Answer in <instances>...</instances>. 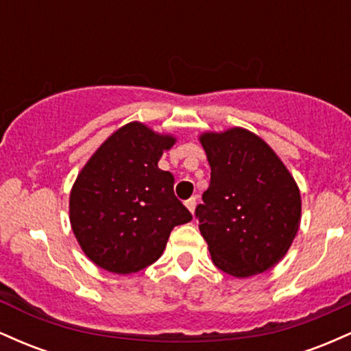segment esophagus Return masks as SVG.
<instances>
[{
	"label": "esophagus",
	"instance_id": "esophagus-1",
	"mask_svg": "<svg viewBox=\"0 0 351 351\" xmlns=\"http://www.w3.org/2000/svg\"><path fill=\"white\" fill-rule=\"evenodd\" d=\"M184 204H186V208L189 209V211L195 213V208H196V196H193V198H189Z\"/></svg>",
	"mask_w": 351,
	"mask_h": 351
}]
</instances>
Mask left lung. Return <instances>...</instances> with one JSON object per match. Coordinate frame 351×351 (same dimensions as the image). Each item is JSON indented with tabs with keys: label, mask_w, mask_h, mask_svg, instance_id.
<instances>
[{
	"label": "left lung",
	"mask_w": 351,
	"mask_h": 351,
	"mask_svg": "<svg viewBox=\"0 0 351 351\" xmlns=\"http://www.w3.org/2000/svg\"><path fill=\"white\" fill-rule=\"evenodd\" d=\"M199 142L211 181L196 217L213 263L241 279L274 267L300 226L295 180L276 152L245 128L206 132Z\"/></svg>",
	"instance_id": "8db88e82"
}]
</instances>
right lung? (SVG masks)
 I'll list each match as a JSON object with an SVG mask.
<instances>
[{"mask_svg":"<svg viewBox=\"0 0 351 351\" xmlns=\"http://www.w3.org/2000/svg\"><path fill=\"white\" fill-rule=\"evenodd\" d=\"M175 142L130 122L80 170L69 198L71 226L95 265L123 276L142 271L162 256L171 229L191 221L173 191V175L158 168Z\"/></svg>","mask_w":351,"mask_h":351,"instance_id":"add662e5","label":"right lung"}]
</instances>
